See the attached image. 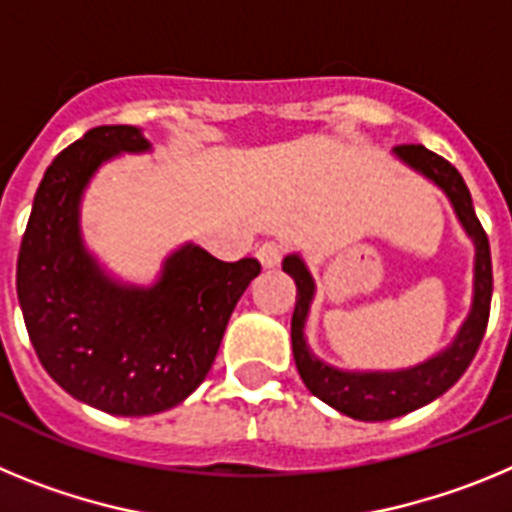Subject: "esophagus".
Masks as SVG:
<instances>
[{
  "mask_svg": "<svg viewBox=\"0 0 512 512\" xmlns=\"http://www.w3.org/2000/svg\"><path fill=\"white\" fill-rule=\"evenodd\" d=\"M256 259H259V264L264 266V269H274V266H279V261H282V246H277V243H264V246H259V251H256Z\"/></svg>",
  "mask_w": 512,
  "mask_h": 512,
  "instance_id": "1",
  "label": "esophagus"
}]
</instances>
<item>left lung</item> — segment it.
I'll return each instance as SVG.
<instances>
[{
  "label": "left lung",
  "mask_w": 512,
  "mask_h": 512,
  "mask_svg": "<svg viewBox=\"0 0 512 512\" xmlns=\"http://www.w3.org/2000/svg\"><path fill=\"white\" fill-rule=\"evenodd\" d=\"M392 153L449 197L456 220L474 246L472 305L449 346L441 348L431 359L408 366V369H392V372H354V369H338L333 364H325L320 356L312 354L305 336L307 315H310V305L315 300V279L300 253H287L282 261V269L297 284V302L295 312H292V354H295L302 382L325 405L348 418L366 420V423L408 415L451 390L461 379V374L467 372L479 343L485 338L492 300L490 241L479 225L472 194L459 171L446 158L436 156L425 146H397Z\"/></svg>",
  "instance_id": "obj_1"
}]
</instances>
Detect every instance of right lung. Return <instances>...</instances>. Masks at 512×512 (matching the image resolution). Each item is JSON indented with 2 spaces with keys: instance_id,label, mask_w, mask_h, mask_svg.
Returning a JSON list of instances; mask_svg holds the SVG:
<instances>
[{
  "instance_id": "right-lung-1",
  "label": "right lung",
  "mask_w": 512,
  "mask_h": 512,
  "mask_svg": "<svg viewBox=\"0 0 512 512\" xmlns=\"http://www.w3.org/2000/svg\"><path fill=\"white\" fill-rule=\"evenodd\" d=\"M133 125L92 128L53 158L17 259V300L43 369L92 408L122 418L187 400L210 372L256 259L220 261L184 243L153 284L112 277L81 233V200L102 164L148 153Z\"/></svg>"
}]
</instances>
